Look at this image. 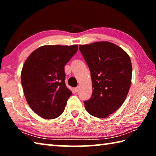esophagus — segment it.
<instances>
[{
	"instance_id": "1",
	"label": "esophagus",
	"mask_w": 156,
	"mask_h": 156,
	"mask_svg": "<svg viewBox=\"0 0 156 156\" xmlns=\"http://www.w3.org/2000/svg\"><path fill=\"white\" fill-rule=\"evenodd\" d=\"M75 89V91L77 92V91H79V89H80V86H78V87H76L74 89Z\"/></svg>"
}]
</instances>
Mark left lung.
<instances>
[{"label":"left lung","mask_w":156,"mask_h":156,"mask_svg":"<svg viewBox=\"0 0 156 156\" xmlns=\"http://www.w3.org/2000/svg\"><path fill=\"white\" fill-rule=\"evenodd\" d=\"M89 68L92 96L84 107L94 117L112 114L125 101L131 86L132 65L127 53L107 41L79 45Z\"/></svg>","instance_id":"1"}]
</instances>
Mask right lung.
Returning <instances> with one entry per match:
<instances>
[{
	"label": "right lung",
	"instance_id": "add662e5",
	"mask_svg": "<svg viewBox=\"0 0 156 156\" xmlns=\"http://www.w3.org/2000/svg\"><path fill=\"white\" fill-rule=\"evenodd\" d=\"M77 51V44L44 45L34 50L24 63L21 83L26 100L44 119L61 115L72 96L65 83V65Z\"/></svg>",
	"mask_w": 156,
	"mask_h": 156
}]
</instances>
